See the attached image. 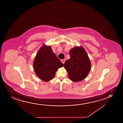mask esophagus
Returning a JSON list of instances; mask_svg holds the SVG:
<instances>
[{
	"instance_id": "esophagus-1",
	"label": "esophagus",
	"mask_w": 123,
	"mask_h": 123,
	"mask_svg": "<svg viewBox=\"0 0 123 123\" xmlns=\"http://www.w3.org/2000/svg\"><path fill=\"white\" fill-rule=\"evenodd\" d=\"M61 61L62 62L63 64H64L65 62V61H66V59H62V60H61Z\"/></svg>"
}]
</instances>
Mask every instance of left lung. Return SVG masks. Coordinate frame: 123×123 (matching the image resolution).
Listing matches in <instances>:
<instances>
[{"mask_svg":"<svg viewBox=\"0 0 123 123\" xmlns=\"http://www.w3.org/2000/svg\"><path fill=\"white\" fill-rule=\"evenodd\" d=\"M69 55L70 58L64 65L68 78L72 81H82L87 77L91 69V61L87 52L81 46H75L70 50Z\"/></svg>","mask_w":123,"mask_h":123,"instance_id":"8db88e82","label":"left lung"}]
</instances>
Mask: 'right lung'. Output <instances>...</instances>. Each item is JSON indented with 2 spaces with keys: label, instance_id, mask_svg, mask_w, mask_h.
<instances>
[{
  "label": "right lung",
  "instance_id": "right-lung-1",
  "mask_svg": "<svg viewBox=\"0 0 123 123\" xmlns=\"http://www.w3.org/2000/svg\"><path fill=\"white\" fill-rule=\"evenodd\" d=\"M63 66V63L53 52L51 46L45 45L40 48L33 62L36 75L45 82L53 79L57 70Z\"/></svg>",
  "mask_w": 123,
  "mask_h": 123
}]
</instances>
